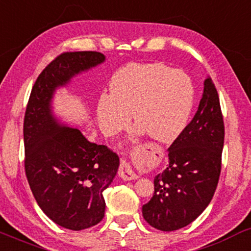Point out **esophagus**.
I'll use <instances>...</instances> for the list:
<instances>
[{"instance_id":"esophagus-1","label":"esophagus","mask_w":251,"mask_h":251,"mask_svg":"<svg viewBox=\"0 0 251 251\" xmlns=\"http://www.w3.org/2000/svg\"><path fill=\"white\" fill-rule=\"evenodd\" d=\"M118 174H120V176L123 180H136L137 178H139V176H137V174L133 171V168L130 167V165L126 161H123L122 163H121L120 172H118Z\"/></svg>"}]
</instances>
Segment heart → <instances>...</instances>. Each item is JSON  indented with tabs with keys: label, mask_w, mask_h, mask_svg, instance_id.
I'll use <instances>...</instances> for the list:
<instances>
[{
	"label": "heart",
	"mask_w": 251,
	"mask_h": 251,
	"mask_svg": "<svg viewBox=\"0 0 251 251\" xmlns=\"http://www.w3.org/2000/svg\"><path fill=\"white\" fill-rule=\"evenodd\" d=\"M193 106V86L185 73L161 63H130L109 80V95L97 103V120L106 136L129 128L131 115L140 134L170 143L181 134Z\"/></svg>",
	"instance_id": "1"
}]
</instances>
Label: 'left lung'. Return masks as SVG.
Segmentation results:
<instances>
[{"instance_id":"obj_1","label":"left lung","mask_w":251,"mask_h":251,"mask_svg":"<svg viewBox=\"0 0 251 251\" xmlns=\"http://www.w3.org/2000/svg\"><path fill=\"white\" fill-rule=\"evenodd\" d=\"M224 122L212 79L193 120L168 148V166L154 178V194L142 206L143 218L161 231H174L192 223L207 207L222 168Z\"/></svg>"}]
</instances>
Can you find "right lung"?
Returning <instances> with one entry per match:
<instances>
[{"label": "right lung", "mask_w": 251, "mask_h": 251, "mask_svg": "<svg viewBox=\"0 0 251 251\" xmlns=\"http://www.w3.org/2000/svg\"><path fill=\"white\" fill-rule=\"evenodd\" d=\"M104 60L92 50L61 53L39 75L25 114V171L33 196L50 219L75 231L103 219V192L120 159L106 146L86 140L79 129L60 125L50 103L55 89Z\"/></svg>", "instance_id": "obj_1"}]
</instances>
